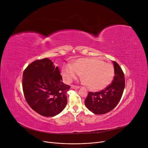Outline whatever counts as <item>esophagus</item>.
<instances>
[{"instance_id": "esophagus-1", "label": "esophagus", "mask_w": 148, "mask_h": 148, "mask_svg": "<svg viewBox=\"0 0 148 148\" xmlns=\"http://www.w3.org/2000/svg\"><path fill=\"white\" fill-rule=\"evenodd\" d=\"M71 88L72 89H79V86H75V85H71Z\"/></svg>"}]
</instances>
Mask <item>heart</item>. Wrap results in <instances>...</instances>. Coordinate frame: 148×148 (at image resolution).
<instances>
[{
  "mask_svg": "<svg viewBox=\"0 0 148 148\" xmlns=\"http://www.w3.org/2000/svg\"><path fill=\"white\" fill-rule=\"evenodd\" d=\"M62 74L67 82H71L79 74L89 89L98 91L109 85L114 75L113 65L98 58H80L72 66L67 65L62 69Z\"/></svg>",
  "mask_w": 148,
  "mask_h": 148,
  "instance_id": "1",
  "label": "heart"
}]
</instances>
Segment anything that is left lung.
<instances>
[{
	"instance_id": "1",
	"label": "left lung",
	"mask_w": 148,
	"mask_h": 148,
	"mask_svg": "<svg viewBox=\"0 0 148 148\" xmlns=\"http://www.w3.org/2000/svg\"><path fill=\"white\" fill-rule=\"evenodd\" d=\"M114 77L111 84L99 92H89L84 104L88 109L97 114L112 110L117 106L125 88V76L119 64L113 61Z\"/></svg>"
}]
</instances>
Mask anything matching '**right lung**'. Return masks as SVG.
<instances>
[{"instance_id": "obj_1", "label": "right lung", "mask_w": 148, "mask_h": 148, "mask_svg": "<svg viewBox=\"0 0 148 148\" xmlns=\"http://www.w3.org/2000/svg\"><path fill=\"white\" fill-rule=\"evenodd\" d=\"M58 66L48 58L32 62L23 72L22 86L29 106L40 114L53 117L67 104L70 86L64 84Z\"/></svg>"}]
</instances>
